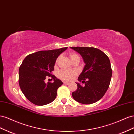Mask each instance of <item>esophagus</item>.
Segmentation results:
<instances>
[{
  "mask_svg": "<svg viewBox=\"0 0 134 134\" xmlns=\"http://www.w3.org/2000/svg\"><path fill=\"white\" fill-rule=\"evenodd\" d=\"M63 83L64 84V85H69V84H70V82H66V81H65V82H63Z\"/></svg>",
  "mask_w": 134,
  "mask_h": 134,
  "instance_id": "obj_1",
  "label": "esophagus"
}]
</instances>
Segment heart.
Segmentation results:
<instances>
[{"instance_id": "1", "label": "heart", "mask_w": 134, "mask_h": 134, "mask_svg": "<svg viewBox=\"0 0 134 134\" xmlns=\"http://www.w3.org/2000/svg\"><path fill=\"white\" fill-rule=\"evenodd\" d=\"M76 57H79V55L76 54H72L70 55V58L71 59ZM76 75V72L73 70H63L60 71L58 74L59 77L65 81H70L74 79Z\"/></svg>"}]
</instances>
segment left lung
Returning <instances> with one entry per match:
<instances>
[{"instance_id":"obj_1","label":"left lung","mask_w":134,"mask_h":134,"mask_svg":"<svg viewBox=\"0 0 134 134\" xmlns=\"http://www.w3.org/2000/svg\"><path fill=\"white\" fill-rule=\"evenodd\" d=\"M81 55L85 65L76 82L77 89L72 93L76 101L83 104H93L104 96L112 75L109 59L104 53L92 47H70Z\"/></svg>"}]
</instances>
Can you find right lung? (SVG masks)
Returning <instances> with one entry per match:
<instances>
[{
	"mask_svg": "<svg viewBox=\"0 0 134 134\" xmlns=\"http://www.w3.org/2000/svg\"><path fill=\"white\" fill-rule=\"evenodd\" d=\"M67 48L39 51L28 55L23 60L19 68V85L33 104L44 105L55 99L57 89L63 83L52 75V71L57 58ZM46 76H51L53 82L45 83Z\"/></svg>",
	"mask_w": 134,
	"mask_h": 134,
	"instance_id": "obj_1",
	"label": "right lung"
}]
</instances>
